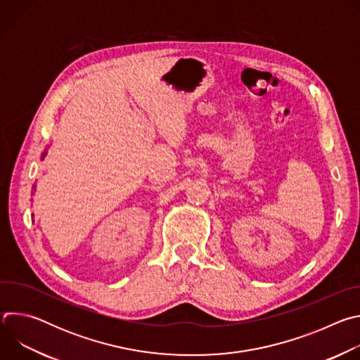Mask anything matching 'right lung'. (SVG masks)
<instances>
[{"label": "right lung", "mask_w": 360, "mask_h": 360, "mask_svg": "<svg viewBox=\"0 0 360 360\" xmlns=\"http://www.w3.org/2000/svg\"><path fill=\"white\" fill-rule=\"evenodd\" d=\"M45 153H46V152H44V153H42V158L45 157ZM34 188H35V186H32V189H34Z\"/></svg>", "instance_id": "add662e5"}]
</instances>
